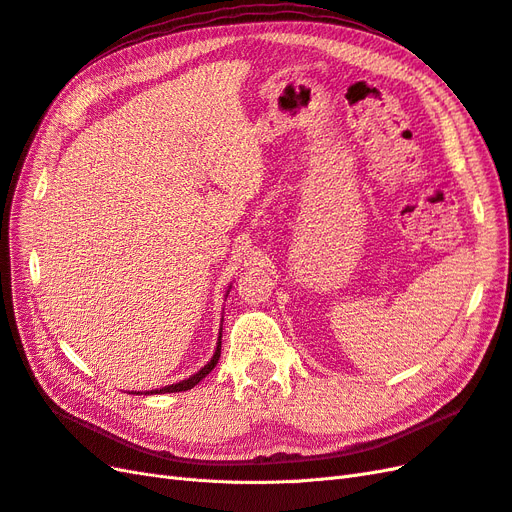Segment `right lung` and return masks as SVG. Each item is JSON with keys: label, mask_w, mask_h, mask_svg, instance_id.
Masks as SVG:
<instances>
[{"label": "right lung", "mask_w": 512, "mask_h": 512, "mask_svg": "<svg viewBox=\"0 0 512 512\" xmlns=\"http://www.w3.org/2000/svg\"><path fill=\"white\" fill-rule=\"evenodd\" d=\"M218 358H221V337H218V343H216V352H214V356H212V360L206 364V367H203L201 371H197L195 375H191L188 379H182V382H178V384H171V386H165V388H160V390H148L145 394H165V392H182V390H191L193 386H197L203 377H206L214 367H216V362H218ZM135 394H139V392H135Z\"/></svg>", "instance_id": "obj_1"}]
</instances>
